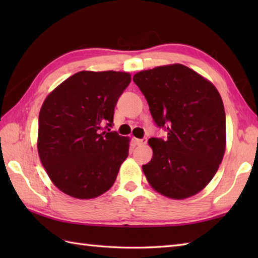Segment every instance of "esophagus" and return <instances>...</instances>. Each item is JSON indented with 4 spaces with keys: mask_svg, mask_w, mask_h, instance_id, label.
<instances>
[{
    "mask_svg": "<svg viewBox=\"0 0 258 258\" xmlns=\"http://www.w3.org/2000/svg\"><path fill=\"white\" fill-rule=\"evenodd\" d=\"M135 144L139 145V146H142V145H145L147 143V139H143V140H139V139H135L134 140Z\"/></svg>",
    "mask_w": 258,
    "mask_h": 258,
    "instance_id": "1",
    "label": "esophagus"
}]
</instances>
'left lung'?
I'll return each mask as SVG.
<instances>
[{
	"label": "left lung",
	"instance_id": "8db88e82",
	"mask_svg": "<svg viewBox=\"0 0 258 258\" xmlns=\"http://www.w3.org/2000/svg\"><path fill=\"white\" fill-rule=\"evenodd\" d=\"M155 123L167 140L152 138L153 157L142 166L152 188L185 200L204 189L226 149L222 97L211 81L183 64L141 71L133 76Z\"/></svg>",
	"mask_w": 258,
	"mask_h": 258
}]
</instances>
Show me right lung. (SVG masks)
Wrapping results in <instances>:
<instances>
[{
	"mask_svg": "<svg viewBox=\"0 0 258 258\" xmlns=\"http://www.w3.org/2000/svg\"><path fill=\"white\" fill-rule=\"evenodd\" d=\"M131 82L115 71H81L46 96L38 115L37 152L56 187L74 199H95L112 187L131 139L104 131ZM106 126V127H107Z\"/></svg>",
	"mask_w": 258,
	"mask_h": 258,
	"instance_id": "add662e5",
	"label": "right lung"
}]
</instances>
